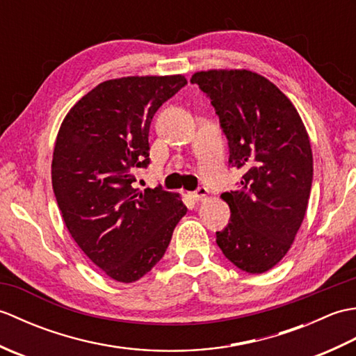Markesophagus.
Listing matches in <instances>:
<instances>
[{
	"label": "esophagus",
	"instance_id": "esophagus-1",
	"mask_svg": "<svg viewBox=\"0 0 356 356\" xmlns=\"http://www.w3.org/2000/svg\"><path fill=\"white\" fill-rule=\"evenodd\" d=\"M207 194H208V188H207V186H199L197 190H195V191L193 193V197H194L195 200H200V199L205 197Z\"/></svg>",
	"mask_w": 356,
	"mask_h": 356
}]
</instances>
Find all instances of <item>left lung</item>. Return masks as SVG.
Returning a JSON list of instances; mask_svg holds the SVG:
<instances>
[{"label": "left lung", "mask_w": 356, "mask_h": 356, "mask_svg": "<svg viewBox=\"0 0 356 356\" xmlns=\"http://www.w3.org/2000/svg\"><path fill=\"white\" fill-rule=\"evenodd\" d=\"M191 82L209 97L228 140L229 165L243 171L223 193L229 223L216 241L234 266L263 274L289 251L311 194L314 161L292 102L266 78L248 70H209Z\"/></svg>", "instance_id": "left-lung-1"}]
</instances>
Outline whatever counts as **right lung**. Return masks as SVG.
Instances as JSON below:
<instances>
[{"mask_svg":"<svg viewBox=\"0 0 356 356\" xmlns=\"http://www.w3.org/2000/svg\"><path fill=\"white\" fill-rule=\"evenodd\" d=\"M186 86L174 76L105 81L73 105L59 128L53 193L67 229L97 268L120 283L153 269L186 207L162 186L134 188L149 165V125Z\"/></svg>","mask_w":356,"mask_h":356,"instance_id":"1","label":"right lung"}]
</instances>
